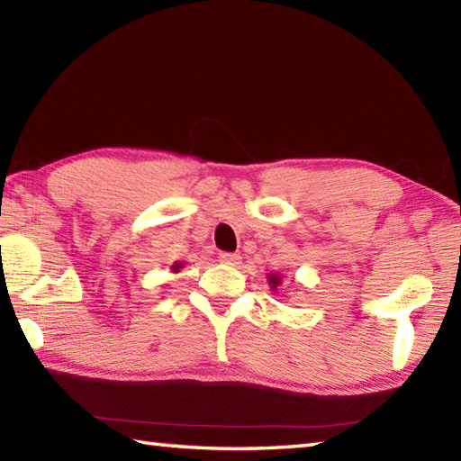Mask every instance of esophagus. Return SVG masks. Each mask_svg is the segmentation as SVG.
I'll use <instances>...</instances> for the list:
<instances>
[{
  "mask_svg": "<svg viewBox=\"0 0 461 461\" xmlns=\"http://www.w3.org/2000/svg\"><path fill=\"white\" fill-rule=\"evenodd\" d=\"M220 260L223 264H230V267H236V264H240L241 256L240 254H231V252H223V254H220Z\"/></svg>",
  "mask_w": 461,
  "mask_h": 461,
  "instance_id": "1",
  "label": "esophagus"
}]
</instances>
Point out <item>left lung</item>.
I'll use <instances>...</instances> for the list:
<instances>
[{
  "label": "left lung",
  "mask_w": 461,
  "mask_h": 461,
  "mask_svg": "<svg viewBox=\"0 0 461 461\" xmlns=\"http://www.w3.org/2000/svg\"><path fill=\"white\" fill-rule=\"evenodd\" d=\"M280 283V278L278 276H270V285H272V288H276V285Z\"/></svg>",
  "instance_id": "left-lung-1"
}]
</instances>
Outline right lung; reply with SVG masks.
Returning <instances> with one entry per match:
<instances>
[{
    "instance_id": "obj_1",
    "label": "right lung",
    "mask_w": 461,
    "mask_h": 461,
    "mask_svg": "<svg viewBox=\"0 0 461 461\" xmlns=\"http://www.w3.org/2000/svg\"><path fill=\"white\" fill-rule=\"evenodd\" d=\"M181 267H183V264H175L173 270H175V272H178V268H181Z\"/></svg>"
}]
</instances>
